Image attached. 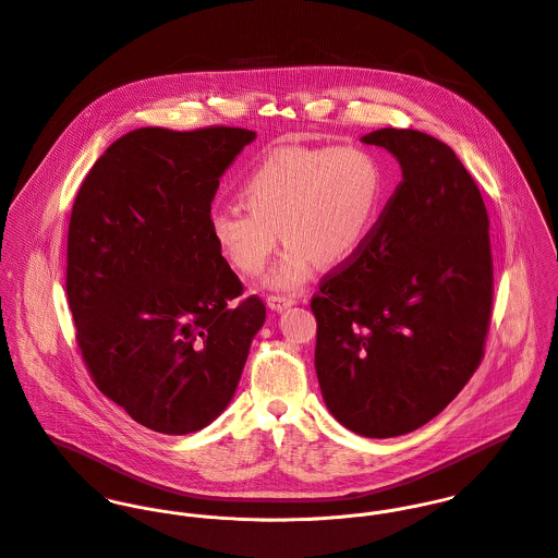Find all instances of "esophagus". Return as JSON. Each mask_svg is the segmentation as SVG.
Instances as JSON below:
<instances>
[{
    "instance_id": "1",
    "label": "esophagus",
    "mask_w": 558,
    "mask_h": 558,
    "mask_svg": "<svg viewBox=\"0 0 558 558\" xmlns=\"http://www.w3.org/2000/svg\"><path fill=\"white\" fill-rule=\"evenodd\" d=\"M294 303H296V301L290 299V296H268V299H266V305H268L272 312H286V310H290Z\"/></svg>"
}]
</instances>
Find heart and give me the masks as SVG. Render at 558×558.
Listing matches in <instances>:
<instances>
[{"instance_id": "heart-1", "label": "heart", "mask_w": 558, "mask_h": 558, "mask_svg": "<svg viewBox=\"0 0 558 558\" xmlns=\"http://www.w3.org/2000/svg\"><path fill=\"white\" fill-rule=\"evenodd\" d=\"M236 206L210 213V234L242 275L266 268L281 236L288 240L268 288L299 292L316 262L354 255L383 208L385 169L361 146H283L257 160L244 175Z\"/></svg>"}]
</instances>
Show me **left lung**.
<instances>
[{"label":"left lung","instance_id":"8db88e82","mask_svg":"<svg viewBox=\"0 0 558 558\" xmlns=\"http://www.w3.org/2000/svg\"><path fill=\"white\" fill-rule=\"evenodd\" d=\"M401 184L350 264L312 301L316 372L330 414L367 438L408 434L456 398L492 314L489 221L475 180L440 140L380 129Z\"/></svg>","mask_w":558,"mask_h":558}]
</instances>
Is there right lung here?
<instances>
[{
    "label": "right lung",
    "mask_w": 558,
    "mask_h": 558,
    "mask_svg": "<svg viewBox=\"0 0 558 558\" xmlns=\"http://www.w3.org/2000/svg\"><path fill=\"white\" fill-rule=\"evenodd\" d=\"M253 131L137 129L81 184L66 294L96 387L171 436L210 425L234 398L266 307L242 294L210 234L219 178Z\"/></svg>",
    "instance_id": "obj_1"
}]
</instances>
